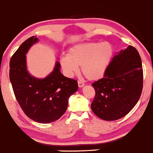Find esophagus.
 Segmentation results:
<instances>
[{
  "label": "esophagus",
  "instance_id": "obj_1",
  "mask_svg": "<svg viewBox=\"0 0 153 153\" xmlns=\"http://www.w3.org/2000/svg\"><path fill=\"white\" fill-rule=\"evenodd\" d=\"M78 86H79V88L83 87L84 86V82H82V81H78Z\"/></svg>",
  "mask_w": 153,
  "mask_h": 153
}]
</instances>
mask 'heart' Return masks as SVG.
Instances as JSON below:
<instances>
[{
	"instance_id": "1",
	"label": "heart",
	"mask_w": 153,
	"mask_h": 153,
	"mask_svg": "<svg viewBox=\"0 0 153 153\" xmlns=\"http://www.w3.org/2000/svg\"><path fill=\"white\" fill-rule=\"evenodd\" d=\"M114 53L112 45L109 42H91L75 45L69 48L68 56L60 60L64 72L72 76L79 71L88 80L101 79L107 71Z\"/></svg>"
}]
</instances>
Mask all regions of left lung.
I'll return each mask as SVG.
<instances>
[{
	"instance_id": "8db88e82",
	"label": "left lung",
	"mask_w": 153,
	"mask_h": 153,
	"mask_svg": "<svg viewBox=\"0 0 153 153\" xmlns=\"http://www.w3.org/2000/svg\"><path fill=\"white\" fill-rule=\"evenodd\" d=\"M140 56L132 46L113 57L103 78L92 84L93 112L100 119L114 121L125 117L139 100L143 87Z\"/></svg>"
}]
</instances>
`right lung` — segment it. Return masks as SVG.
I'll return each instance as SVG.
<instances>
[{
    "instance_id": "right-lung-1",
    "label": "right lung",
    "mask_w": 153,
    "mask_h": 153,
    "mask_svg": "<svg viewBox=\"0 0 153 153\" xmlns=\"http://www.w3.org/2000/svg\"><path fill=\"white\" fill-rule=\"evenodd\" d=\"M38 41L33 36L19 46L10 60L9 77L16 100L25 114L33 121L46 124L59 120L65 113L68 100L78 90V84L61 73L59 62L44 79L36 78L28 73L26 54Z\"/></svg>"
}]
</instances>
